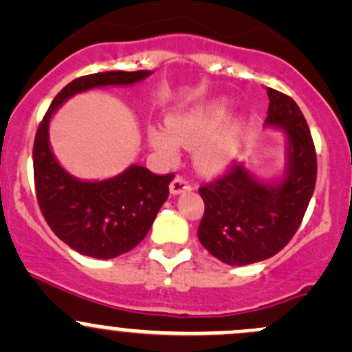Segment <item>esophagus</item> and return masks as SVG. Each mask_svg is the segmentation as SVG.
<instances>
[{"label":"esophagus","mask_w":352,"mask_h":352,"mask_svg":"<svg viewBox=\"0 0 352 352\" xmlns=\"http://www.w3.org/2000/svg\"><path fill=\"white\" fill-rule=\"evenodd\" d=\"M190 182L186 179V177H180L177 175L175 179L172 180V184H170V192L172 194H180V192H186V190H190Z\"/></svg>","instance_id":"34e87169"}]
</instances>
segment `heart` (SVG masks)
Here are the masks:
<instances>
[{
  "label": "heart",
  "mask_w": 352,
  "mask_h": 352,
  "mask_svg": "<svg viewBox=\"0 0 352 352\" xmlns=\"http://www.w3.org/2000/svg\"><path fill=\"white\" fill-rule=\"evenodd\" d=\"M226 112V102H214L206 107L170 117L168 131L150 127L148 136L151 146L166 158H175L179 144L197 148V165L206 172H218L233 158L240 131L239 124H232L228 129L214 136L225 120Z\"/></svg>",
  "instance_id": "1"
}]
</instances>
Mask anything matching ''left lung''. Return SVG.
<instances>
[{"label":"left lung","mask_w":352,"mask_h":352,"mask_svg":"<svg viewBox=\"0 0 352 352\" xmlns=\"http://www.w3.org/2000/svg\"><path fill=\"white\" fill-rule=\"evenodd\" d=\"M265 122L287 133V170L278 186L257 182L233 162L225 173L199 187L204 216L202 247L230 265L265 261L289 243L300 228L317 182V151L305 116L289 95L267 88Z\"/></svg>","instance_id":"obj_1"}]
</instances>
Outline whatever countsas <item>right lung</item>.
Masks as SVG:
<instances>
[{
    "instance_id": "add662e5",
    "label": "right lung",
    "mask_w": 352,
    "mask_h": 352,
    "mask_svg": "<svg viewBox=\"0 0 352 352\" xmlns=\"http://www.w3.org/2000/svg\"><path fill=\"white\" fill-rule=\"evenodd\" d=\"M150 71H105L67 83L54 97L37 127L34 141V182L38 208L52 232L80 254L113 258L146 236L160 208L168 197L175 175H156L133 165L102 182H83L61 168L49 146V120L74 94L107 85H133Z\"/></svg>"
}]
</instances>
